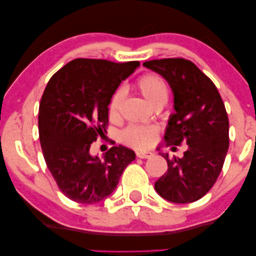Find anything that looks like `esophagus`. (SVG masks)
I'll return each instance as SVG.
<instances>
[{
  "instance_id": "obj_1",
  "label": "esophagus",
  "mask_w": 256,
  "mask_h": 256,
  "mask_svg": "<svg viewBox=\"0 0 256 256\" xmlns=\"http://www.w3.org/2000/svg\"><path fill=\"white\" fill-rule=\"evenodd\" d=\"M152 154L150 152H136V156L138 157V158H149V157H152Z\"/></svg>"
}]
</instances>
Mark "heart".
I'll use <instances>...</instances> for the list:
<instances>
[{"mask_svg":"<svg viewBox=\"0 0 256 256\" xmlns=\"http://www.w3.org/2000/svg\"><path fill=\"white\" fill-rule=\"evenodd\" d=\"M136 90L148 100L152 107H163L169 98V90L162 76L156 73H146L140 76L135 82ZM124 99L122 90H114L108 102V114L110 118H116L120 114V108ZM158 130L154 126H128L122 130L120 140L124 144L134 149L144 150L156 142Z\"/></svg>","mask_w":256,"mask_h":256,"instance_id":"obj_1","label":"heart"}]
</instances>
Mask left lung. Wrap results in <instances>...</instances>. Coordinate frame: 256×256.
Listing matches in <instances>:
<instances>
[{
    "mask_svg": "<svg viewBox=\"0 0 256 256\" xmlns=\"http://www.w3.org/2000/svg\"><path fill=\"white\" fill-rule=\"evenodd\" d=\"M143 65L160 73L172 88L176 113L168 124L166 146L188 144L182 158L163 155L168 171L155 188L169 202H196L211 190L225 162L230 144L225 104L212 80L191 60L164 58Z\"/></svg>",
    "mask_w": 256,
    "mask_h": 256,
    "instance_id": "obj_1",
    "label": "left lung"
}]
</instances>
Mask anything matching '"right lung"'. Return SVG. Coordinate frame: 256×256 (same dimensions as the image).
<instances>
[{
  "instance_id": "add662e5",
  "label": "right lung",
  "mask_w": 256,
  "mask_h": 256,
  "mask_svg": "<svg viewBox=\"0 0 256 256\" xmlns=\"http://www.w3.org/2000/svg\"><path fill=\"white\" fill-rule=\"evenodd\" d=\"M138 65L76 58L45 87L38 110L42 150L59 190L73 202L96 204L108 197L135 160L122 146H112L102 160L90 149L107 130L110 96Z\"/></svg>"
}]
</instances>
